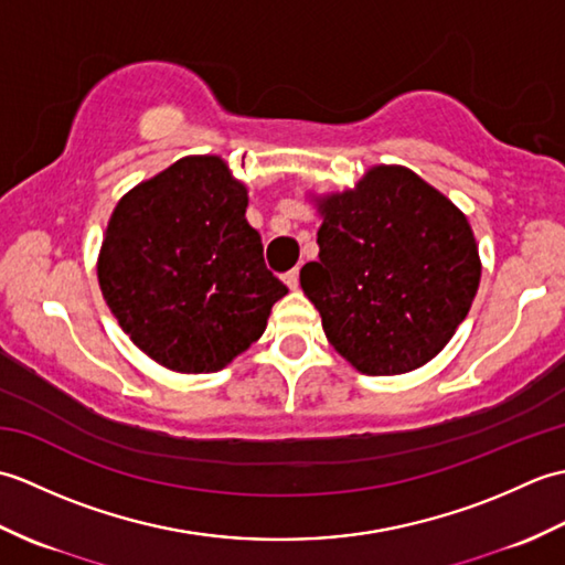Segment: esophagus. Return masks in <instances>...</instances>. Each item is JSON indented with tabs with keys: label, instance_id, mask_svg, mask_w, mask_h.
Masks as SVG:
<instances>
[{
	"label": "esophagus",
	"instance_id": "34e87169",
	"mask_svg": "<svg viewBox=\"0 0 565 565\" xmlns=\"http://www.w3.org/2000/svg\"><path fill=\"white\" fill-rule=\"evenodd\" d=\"M284 284H286V286H289V289H291V291H296V289H298V267H296V269H291V271H286V274H284Z\"/></svg>",
	"mask_w": 565,
	"mask_h": 565
}]
</instances>
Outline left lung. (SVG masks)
Returning <instances> with one entry per match:
<instances>
[{
	"instance_id": "8db88e82",
	"label": "left lung",
	"mask_w": 565,
	"mask_h": 565,
	"mask_svg": "<svg viewBox=\"0 0 565 565\" xmlns=\"http://www.w3.org/2000/svg\"><path fill=\"white\" fill-rule=\"evenodd\" d=\"M318 262L301 289L328 342L366 376L425 366L459 330L481 257L459 206L401 164H374L352 189L310 194Z\"/></svg>"
}]
</instances>
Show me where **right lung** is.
I'll return each instance as SVG.
<instances>
[{
  "mask_svg": "<svg viewBox=\"0 0 565 565\" xmlns=\"http://www.w3.org/2000/svg\"><path fill=\"white\" fill-rule=\"evenodd\" d=\"M247 186L221 154H189L116 203L97 276L140 352L177 374H213L249 350L289 289L264 267Z\"/></svg>",
  "mask_w": 565,
  "mask_h": 565,
  "instance_id": "1",
  "label": "right lung"
}]
</instances>
